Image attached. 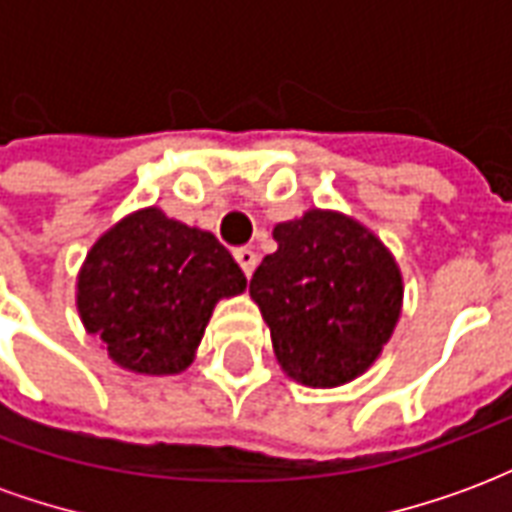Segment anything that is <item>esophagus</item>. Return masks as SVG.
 I'll return each instance as SVG.
<instances>
[{
  "mask_svg": "<svg viewBox=\"0 0 512 512\" xmlns=\"http://www.w3.org/2000/svg\"><path fill=\"white\" fill-rule=\"evenodd\" d=\"M235 260H238V266H241V271H244L246 277H252V271H255L257 266V255L249 249V246H241V249H235L233 252Z\"/></svg>",
  "mask_w": 512,
  "mask_h": 512,
  "instance_id": "34e87169",
  "label": "esophagus"
}]
</instances>
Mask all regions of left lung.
<instances>
[{
	"label": "left lung",
	"instance_id": "obj_1",
	"mask_svg": "<svg viewBox=\"0 0 512 512\" xmlns=\"http://www.w3.org/2000/svg\"><path fill=\"white\" fill-rule=\"evenodd\" d=\"M249 296L271 329L279 367L304 386H343L376 362L403 310V274L365 224L310 211L274 227Z\"/></svg>",
	"mask_w": 512,
	"mask_h": 512
}]
</instances>
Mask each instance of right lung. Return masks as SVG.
Listing matches in <instances>:
<instances>
[{
	"label": "right lung",
	"instance_id": "obj_1",
	"mask_svg": "<svg viewBox=\"0 0 512 512\" xmlns=\"http://www.w3.org/2000/svg\"><path fill=\"white\" fill-rule=\"evenodd\" d=\"M244 290V271L216 235L153 205L95 241L76 277V310L115 365L175 376L194 362L213 307Z\"/></svg>",
	"mask_w": 512,
	"mask_h": 512
}]
</instances>
